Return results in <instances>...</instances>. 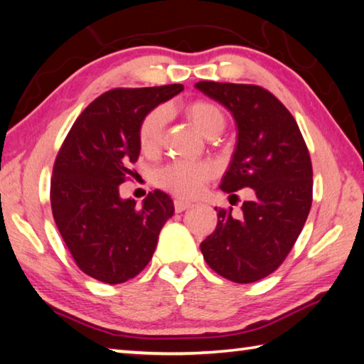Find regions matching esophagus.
<instances>
[{
    "label": "esophagus",
    "mask_w": 364,
    "mask_h": 364,
    "mask_svg": "<svg viewBox=\"0 0 364 364\" xmlns=\"http://www.w3.org/2000/svg\"><path fill=\"white\" fill-rule=\"evenodd\" d=\"M173 204H175V210H176L178 213H181V212L188 210V208L193 207V204H191V202L183 200V199H176V200L173 202Z\"/></svg>",
    "instance_id": "esophagus-1"
}]
</instances>
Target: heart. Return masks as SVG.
<instances>
[{"label": "heart", "mask_w": 364, "mask_h": 364, "mask_svg": "<svg viewBox=\"0 0 364 364\" xmlns=\"http://www.w3.org/2000/svg\"><path fill=\"white\" fill-rule=\"evenodd\" d=\"M186 115L194 127L207 138H215L225 130L226 117L217 104L197 100L186 106ZM168 120V110L156 107L144 115L139 123L138 141L141 151L146 154L156 152L162 144L165 127ZM212 168L199 162H173L159 170L156 183L160 188L181 197H193L199 194L204 184L210 180Z\"/></svg>", "instance_id": "b5f03b06"}]
</instances>
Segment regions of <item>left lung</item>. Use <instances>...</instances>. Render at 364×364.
<instances>
[{"label":"left lung","instance_id":"left-lung-1","mask_svg":"<svg viewBox=\"0 0 364 364\" xmlns=\"http://www.w3.org/2000/svg\"><path fill=\"white\" fill-rule=\"evenodd\" d=\"M196 88L230 110L237 144L220 189H254L241 215L215 208L218 223L200 244L208 267L239 284L279 268L301 232L313 200V168L305 139L278 97L257 85L199 82Z\"/></svg>","mask_w":364,"mask_h":364}]
</instances>
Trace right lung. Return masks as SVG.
<instances>
[{
    "label": "right lung",
    "instance_id": "obj_1",
    "mask_svg": "<svg viewBox=\"0 0 364 364\" xmlns=\"http://www.w3.org/2000/svg\"><path fill=\"white\" fill-rule=\"evenodd\" d=\"M181 91L178 83L106 91L80 114L60 146L51 178L53 217L77 267L91 278L120 284L139 274L175 212L162 191L136 205L123 200L119 188L134 173L141 120Z\"/></svg>",
    "mask_w": 364,
    "mask_h": 364
}]
</instances>
